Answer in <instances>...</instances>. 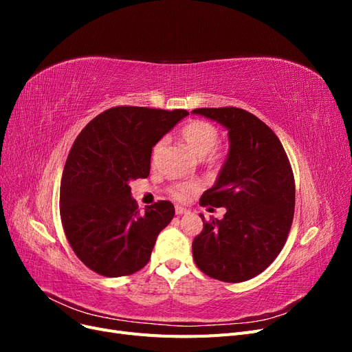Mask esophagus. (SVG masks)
<instances>
[{"mask_svg":"<svg viewBox=\"0 0 352 352\" xmlns=\"http://www.w3.org/2000/svg\"><path fill=\"white\" fill-rule=\"evenodd\" d=\"M186 212H189V210H186V208H184V207H176V214H177V216L186 214Z\"/></svg>","mask_w":352,"mask_h":352,"instance_id":"1","label":"esophagus"}]
</instances>
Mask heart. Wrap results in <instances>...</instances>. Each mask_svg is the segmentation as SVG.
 <instances>
[{
  "label": "heart",
  "mask_w": 352,
  "mask_h": 352,
  "mask_svg": "<svg viewBox=\"0 0 352 352\" xmlns=\"http://www.w3.org/2000/svg\"><path fill=\"white\" fill-rule=\"evenodd\" d=\"M180 138L185 144L188 150L192 153L197 158H206L208 155V162L212 164L219 163L220 154L217 153L216 146L220 141V133L214 124H211L204 120H194L185 124L180 131ZM166 140H160L154 144L151 150V164L155 166L158 158L166 150ZM201 185L198 182H189V184H179L170 188V194L177 201H186L190 195L198 192Z\"/></svg>",
  "instance_id": "b5f03b06"
}]
</instances>
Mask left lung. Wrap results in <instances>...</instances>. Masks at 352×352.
Here are the masks:
<instances>
[{
    "mask_svg": "<svg viewBox=\"0 0 352 352\" xmlns=\"http://www.w3.org/2000/svg\"><path fill=\"white\" fill-rule=\"evenodd\" d=\"M225 126L229 154L202 207H226L192 242L198 269L212 279L238 283L255 278L278 257L291 230L295 180L279 138L258 117L236 107L197 109Z\"/></svg>",
    "mask_w": 352,
    "mask_h": 352,
    "instance_id": "1",
    "label": "left lung"
}]
</instances>
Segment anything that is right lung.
Instances as JSON below:
<instances>
[{
    "label": "right lung",
    "mask_w": 352,
    "mask_h": 352,
    "mask_svg": "<svg viewBox=\"0 0 352 352\" xmlns=\"http://www.w3.org/2000/svg\"><path fill=\"white\" fill-rule=\"evenodd\" d=\"M188 114L120 105L76 138L63 170L60 216L72 250L92 272L120 278L150 261L175 207L158 201L140 211L129 182L148 177L154 144Z\"/></svg>",
    "instance_id": "add662e5"
}]
</instances>
